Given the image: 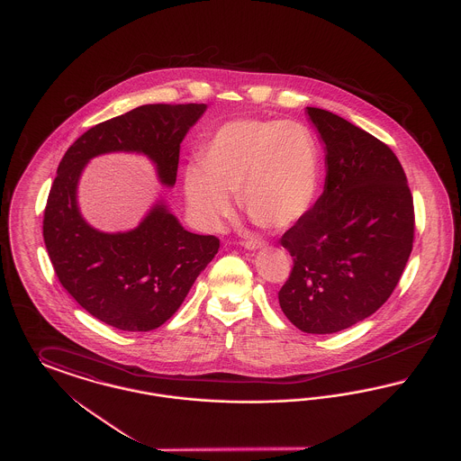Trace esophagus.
I'll return each mask as SVG.
<instances>
[{
    "label": "esophagus",
    "instance_id": "1",
    "mask_svg": "<svg viewBox=\"0 0 461 461\" xmlns=\"http://www.w3.org/2000/svg\"><path fill=\"white\" fill-rule=\"evenodd\" d=\"M241 245H243L247 250H258V249H263L266 243H264L263 240H247L243 241Z\"/></svg>",
    "mask_w": 461,
    "mask_h": 461
}]
</instances>
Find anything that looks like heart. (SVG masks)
<instances>
[{
  "mask_svg": "<svg viewBox=\"0 0 461 461\" xmlns=\"http://www.w3.org/2000/svg\"><path fill=\"white\" fill-rule=\"evenodd\" d=\"M200 162L185 169L183 190L192 216L218 231L241 211L256 224L285 230L303 220L318 197L321 149L306 124L282 119H235L209 136Z\"/></svg>",
  "mask_w": 461,
  "mask_h": 461,
  "instance_id": "b5f03b06",
  "label": "heart"
}]
</instances>
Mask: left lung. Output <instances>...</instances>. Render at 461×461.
Returning a JSON list of instances; mask_svg holds the SVG:
<instances>
[{
	"instance_id": "8db88e82",
	"label": "left lung",
	"mask_w": 461,
	"mask_h": 461,
	"mask_svg": "<svg viewBox=\"0 0 461 461\" xmlns=\"http://www.w3.org/2000/svg\"><path fill=\"white\" fill-rule=\"evenodd\" d=\"M325 150V188L282 237L294 267L278 292L306 333H335L391 297L413 249L415 212L394 152L329 110L306 107Z\"/></svg>"
}]
</instances>
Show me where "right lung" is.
Returning <instances> with one entry per match:
<instances>
[{
	"label": "right lung",
	"mask_w": 461,
	"mask_h": 461,
	"mask_svg": "<svg viewBox=\"0 0 461 461\" xmlns=\"http://www.w3.org/2000/svg\"><path fill=\"white\" fill-rule=\"evenodd\" d=\"M205 110V104L136 107L79 136L59 164L44 209V245L62 286L113 329L149 331L166 323L220 240L185 230L162 195L136 228L100 231L79 211V179L91 158L124 152L147 157L158 183L173 188L179 145Z\"/></svg>",
	"instance_id": "right-lung-1"
}]
</instances>
